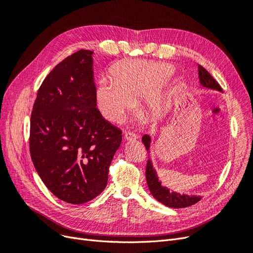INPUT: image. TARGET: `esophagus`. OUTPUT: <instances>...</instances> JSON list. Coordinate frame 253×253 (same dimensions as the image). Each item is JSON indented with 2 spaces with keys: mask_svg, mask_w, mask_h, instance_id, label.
I'll list each match as a JSON object with an SVG mask.
<instances>
[{
  "mask_svg": "<svg viewBox=\"0 0 253 253\" xmlns=\"http://www.w3.org/2000/svg\"><path fill=\"white\" fill-rule=\"evenodd\" d=\"M125 138L126 140H136L137 138H138V136H137L135 133H132V132H126L125 133Z\"/></svg>",
  "mask_w": 253,
  "mask_h": 253,
  "instance_id": "obj_1",
  "label": "esophagus"
}]
</instances>
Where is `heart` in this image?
<instances>
[{"label": "heart", "instance_id": "obj_1", "mask_svg": "<svg viewBox=\"0 0 253 253\" xmlns=\"http://www.w3.org/2000/svg\"><path fill=\"white\" fill-rule=\"evenodd\" d=\"M174 66L165 62L132 60L115 66L112 79L98 82V108L105 119L119 122L142 98V104L151 113L162 111L168 102V82Z\"/></svg>", "mask_w": 253, "mask_h": 253}]
</instances>
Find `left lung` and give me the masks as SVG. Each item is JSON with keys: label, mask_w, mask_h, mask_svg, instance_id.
I'll use <instances>...</instances> for the list:
<instances>
[{"label": "left lung", "mask_w": 253, "mask_h": 253, "mask_svg": "<svg viewBox=\"0 0 253 253\" xmlns=\"http://www.w3.org/2000/svg\"><path fill=\"white\" fill-rule=\"evenodd\" d=\"M198 77H200V82L203 86L221 91V87L217 81L202 65H198ZM141 140L145 149L150 153L151 137L149 135H143ZM145 177H147L150 192L154 196L155 200L167 207H170V208H186V207L192 206L202 200L201 196L187 194L181 195L176 192H170V190L167 187L162 186V182L158 180L157 173L153 168L151 159L148 160L147 168H145Z\"/></svg>", "instance_id": "left-lung-1"}]
</instances>
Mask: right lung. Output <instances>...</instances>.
<instances>
[{
	"mask_svg": "<svg viewBox=\"0 0 253 253\" xmlns=\"http://www.w3.org/2000/svg\"><path fill=\"white\" fill-rule=\"evenodd\" d=\"M93 51L60 62L38 90L30 117V156L59 200L81 205L100 194L122 140L121 131L96 108Z\"/></svg>",
	"mask_w": 253,
	"mask_h": 253,
	"instance_id": "right-lung-1",
	"label": "right lung"
}]
</instances>
